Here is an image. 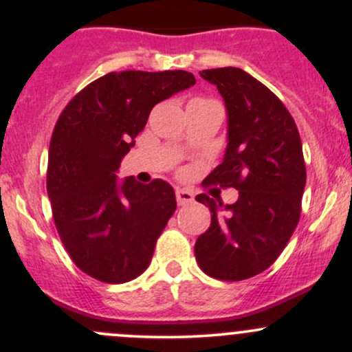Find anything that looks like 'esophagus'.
<instances>
[{"label": "esophagus", "instance_id": "esophagus-1", "mask_svg": "<svg viewBox=\"0 0 352 352\" xmlns=\"http://www.w3.org/2000/svg\"><path fill=\"white\" fill-rule=\"evenodd\" d=\"M175 197H177V204L179 205H188L193 201L192 192H188V190H185V188H177Z\"/></svg>", "mask_w": 352, "mask_h": 352}]
</instances>
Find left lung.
I'll use <instances>...</instances> for the list:
<instances>
[{"label": "left lung", "mask_w": 352, "mask_h": 352, "mask_svg": "<svg viewBox=\"0 0 352 352\" xmlns=\"http://www.w3.org/2000/svg\"><path fill=\"white\" fill-rule=\"evenodd\" d=\"M215 84L228 112L225 159L205 179L238 190L223 205L207 193L212 223L195 243L197 263L221 281H241L270 268L292 238L306 184L302 145L288 109L265 84L238 67L200 71Z\"/></svg>", "instance_id": "8db88e82"}]
</instances>
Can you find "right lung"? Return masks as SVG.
I'll use <instances>...</instances> for the list:
<instances>
[{"label":"right lung","mask_w":352,"mask_h":352,"mask_svg":"<svg viewBox=\"0 0 352 352\" xmlns=\"http://www.w3.org/2000/svg\"><path fill=\"white\" fill-rule=\"evenodd\" d=\"M195 84L187 71L109 72L72 98L52 131L46 188L64 248L80 272L102 283L134 280L152 260L177 207L155 179L117 185L153 106Z\"/></svg>","instance_id":"right-lung-1"}]
</instances>
